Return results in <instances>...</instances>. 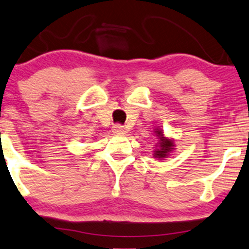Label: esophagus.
Here are the masks:
<instances>
[{
  "instance_id": "34e87169",
  "label": "esophagus",
  "mask_w": 249,
  "mask_h": 249,
  "mask_svg": "<svg viewBox=\"0 0 249 249\" xmlns=\"http://www.w3.org/2000/svg\"><path fill=\"white\" fill-rule=\"evenodd\" d=\"M112 131H113V133H117V135H123V133L126 132V131H125V127L120 124L113 125V126H112Z\"/></svg>"
}]
</instances>
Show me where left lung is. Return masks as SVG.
<instances>
[{
  "instance_id": "left-lung-1",
  "label": "left lung",
  "mask_w": 249,
  "mask_h": 249,
  "mask_svg": "<svg viewBox=\"0 0 249 249\" xmlns=\"http://www.w3.org/2000/svg\"><path fill=\"white\" fill-rule=\"evenodd\" d=\"M156 132L158 133V137H160V149H157V151H155L156 154L155 156L157 158H164L165 156H168L169 152L171 151V149H173L174 146V143L171 141H169V139H165L163 137V133L162 131H156Z\"/></svg>"
}]
</instances>
